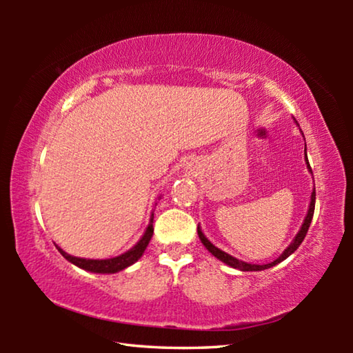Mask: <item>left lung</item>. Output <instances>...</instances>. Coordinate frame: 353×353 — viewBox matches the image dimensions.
Listing matches in <instances>:
<instances>
[{
	"label": "left lung",
	"instance_id": "8db88e82",
	"mask_svg": "<svg viewBox=\"0 0 353 353\" xmlns=\"http://www.w3.org/2000/svg\"><path fill=\"white\" fill-rule=\"evenodd\" d=\"M294 121H296V119H294ZM296 123H297V121H296ZM305 162H307L308 171L312 172V168H310V163H308V157H307V146H305ZM314 202H316V191H314V188H313V191H312V199H310V205H308V212H307V216H305V219H303L302 227H301V229H299L297 235L294 236V240H292V241L290 243V246L286 248V249L283 250V252L279 255V259H276V260L271 261V263H266V265H252V263L241 261V260L235 259V256H232L230 254L224 252V250H221L219 248L214 246L213 243H210V240H208V238L204 235V232H202V229H201L199 225H198V235H199V238H201L202 244H204V246L207 248L208 252H210L213 256H216L218 260L225 263L227 266L235 268V270H240V271H263V270H268V268H272V266L279 265V263L283 261L285 259H288V256H290L292 252H294V250H296L299 246H301L302 241H303V238H305L307 232H308V227H310V224H312L313 213H314Z\"/></svg>",
	"mask_w": 353,
	"mask_h": 353
}]
</instances>
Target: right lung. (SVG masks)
I'll return each mask as SVG.
<instances>
[{
  "instance_id": "right-lung-1",
  "label": "right lung",
  "mask_w": 353,
  "mask_h": 353,
  "mask_svg": "<svg viewBox=\"0 0 353 353\" xmlns=\"http://www.w3.org/2000/svg\"><path fill=\"white\" fill-rule=\"evenodd\" d=\"M154 213L151 214V219H149V224L146 227L145 234L139 240V243L135 244L134 248H130L126 252L113 256V259H105V260H92V259H81V256H74L65 252L63 249H61L59 246L57 250L63 255V259H67L70 263H73L77 268L81 270L90 271V272H97V274H115L123 270H126L130 265H134L135 261H139L140 256L145 252V249L148 248L149 241H151L152 234H154Z\"/></svg>"
}]
</instances>
